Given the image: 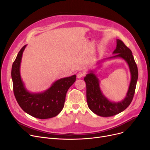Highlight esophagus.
Segmentation results:
<instances>
[{"instance_id":"34e87169","label":"esophagus","mask_w":150,"mask_h":150,"mask_svg":"<svg viewBox=\"0 0 150 150\" xmlns=\"http://www.w3.org/2000/svg\"><path fill=\"white\" fill-rule=\"evenodd\" d=\"M84 75V73L83 72H78L76 74L78 78H80L83 77Z\"/></svg>"}]
</instances>
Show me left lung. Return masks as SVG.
I'll use <instances>...</instances> for the list:
<instances>
[{
  "label": "left lung",
  "instance_id": "obj_1",
  "mask_svg": "<svg viewBox=\"0 0 150 150\" xmlns=\"http://www.w3.org/2000/svg\"><path fill=\"white\" fill-rule=\"evenodd\" d=\"M112 54H114L112 57L99 61L98 64L107 59L115 58H122L127 62L131 74V81L127 95L123 100L119 102L111 101L103 95L100 89L99 79L94 74L95 70H90L84 77L88 107L93 113L101 117L115 115L128 107L134 95L138 79V69L132 52L120 39H117V47Z\"/></svg>",
  "mask_w": 150,
  "mask_h": 150
}]
</instances>
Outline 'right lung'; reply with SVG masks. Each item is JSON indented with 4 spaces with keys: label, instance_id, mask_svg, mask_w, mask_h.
<instances>
[{
    "label": "right lung",
    "instance_id": "right-lung-1",
    "mask_svg": "<svg viewBox=\"0 0 150 150\" xmlns=\"http://www.w3.org/2000/svg\"><path fill=\"white\" fill-rule=\"evenodd\" d=\"M27 45L19 52L11 69L13 91L20 107L26 113L40 119L57 116L64 108L66 93L76 80V75L62 78L54 81L44 92L33 93L25 87L20 72L23 52Z\"/></svg>",
    "mask_w": 150,
    "mask_h": 150
}]
</instances>
